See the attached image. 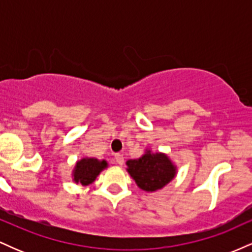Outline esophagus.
I'll list each match as a JSON object with an SVG mask.
<instances>
[{
	"label": "esophagus",
	"instance_id": "34e87169",
	"mask_svg": "<svg viewBox=\"0 0 252 252\" xmlns=\"http://www.w3.org/2000/svg\"><path fill=\"white\" fill-rule=\"evenodd\" d=\"M115 160H116V162L118 164H121V166H122V164L124 163V158H123V155L121 154V153H117V154H115Z\"/></svg>",
	"mask_w": 252,
	"mask_h": 252
}]
</instances>
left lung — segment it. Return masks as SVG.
Returning a JSON list of instances; mask_svg holds the SVG:
<instances>
[{"label":"left lung","instance_id":"obj_1","mask_svg":"<svg viewBox=\"0 0 252 252\" xmlns=\"http://www.w3.org/2000/svg\"><path fill=\"white\" fill-rule=\"evenodd\" d=\"M126 166L137 186L146 192L162 189L175 175V167L167 155L153 154L150 150H147L140 158L126 161Z\"/></svg>","mask_w":252,"mask_h":252}]
</instances>
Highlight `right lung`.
<instances>
[{
	"mask_svg": "<svg viewBox=\"0 0 252 252\" xmlns=\"http://www.w3.org/2000/svg\"><path fill=\"white\" fill-rule=\"evenodd\" d=\"M108 166L106 161H99L97 158H85L83 160L78 161L74 168V181L80 182V184L86 186V185L92 184L96 180L97 175Z\"/></svg>",
	"mask_w": 252,
	"mask_h": 252,
	"instance_id": "right-lung-1",
	"label": "right lung"
}]
</instances>
